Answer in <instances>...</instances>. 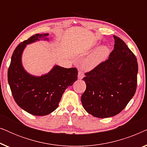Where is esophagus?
Masks as SVG:
<instances>
[{
    "label": "esophagus",
    "mask_w": 147,
    "mask_h": 147,
    "mask_svg": "<svg viewBox=\"0 0 147 147\" xmlns=\"http://www.w3.org/2000/svg\"><path fill=\"white\" fill-rule=\"evenodd\" d=\"M78 79H80V80L82 79V78H83L84 77V73H83V71H81V70H80V71H78Z\"/></svg>",
    "instance_id": "1"
}]
</instances>
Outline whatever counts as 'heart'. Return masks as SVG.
I'll list each match as a JSON object with an SVG mask.
<instances>
[{
    "mask_svg": "<svg viewBox=\"0 0 147 147\" xmlns=\"http://www.w3.org/2000/svg\"><path fill=\"white\" fill-rule=\"evenodd\" d=\"M109 53L110 49L108 47L101 46L84 60L82 66L86 70L94 69L107 59Z\"/></svg>",
    "mask_w": 147,
    "mask_h": 147,
    "instance_id": "obj_1",
    "label": "heart"
}]
</instances>
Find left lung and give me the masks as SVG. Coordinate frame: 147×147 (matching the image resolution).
I'll return each mask as SVG.
<instances>
[{"label": "left lung", "instance_id": "left-lung-1", "mask_svg": "<svg viewBox=\"0 0 147 147\" xmlns=\"http://www.w3.org/2000/svg\"><path fill=\"white\" fill-rule=\"evenodd\" d=\"M114 38L115 44L108 59L86 73L82 79L86 84L82 105L97 118L119 114L134 96L137 85L136 56L120 38Z\"/></svg>", "mask_w": 147, "mask_h": 147}]
</instances>
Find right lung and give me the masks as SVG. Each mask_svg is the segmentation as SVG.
I'll return each mask as SVG.
<instances>
[{"instance_id": "obj_1", "label": "right lung", "mask_w": 147, "mask_h": 147, "mask_svg": "<svg viewBox=\"0 0 147 147\" xmlns=\"http://www.w3.org/2000/svg\"><path fill=\"white\" fill-rule=\"evenodd\" d=\"M48 35L35 34L19 43L12 55L8 69V82L16 103L35 116H45L53 112L66 88L78 79L76 67L64 68L56 65L49 73L41 76H32L24 69L21 57L27 44L40 39L48 41Z\"/></svg>"}]
</instances>
